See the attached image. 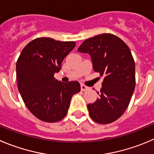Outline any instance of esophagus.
Segmentation results:
<instances>
[{"mask_svg":"<svg viewBox=\"0 0 154 154\" xmlns=\"http://www.w3.org/2000/svg\"><path fill=\"white\" fill-rule=\"evenodd\" d=\"M81 89L82 91H86L88 90L89 88L87 87V86L84 85H81Z\"/></svg>","mask_w":154,"mask_h":154,"instance_id":"1","label":"esophagus"}]
</instances>
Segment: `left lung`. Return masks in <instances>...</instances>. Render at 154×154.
I'll return each instance as SVG.
<instances>
[{
    "instance_id": "8db88e82",
    "label": "left lung",
    "mask_w": 154,
    "mask_h": 154,
    "mask_svg": "<svg viewBox=\"0 0 154 154\" xmlns=\"http://www.w3.org/2000/svg\"><path fill=\"white\" fill-rule=\"evenodd\" d=\"M91 57L93 69L103 76L100 97L88 105L91 118L99 124L118 119L128 107L135 88V64L131 51L109 33L88 38L78 48Z\"/></svg>"
}]
</instances>
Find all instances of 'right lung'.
<instances>
[{"label":"right lung","instance_id":"obj_1","mask_svg":"<svg viewBox=\"0 0 154 154\" xmlns=\"http://www.w3.org/2000/svg\"><path fill=\"white\" fill-rule=\"evenodd\" d=\"M75 46L74 42L38 38L23 48L17 60V79L20 95L29 111L44 122L63 119L68 112L72 97L81 90L78 82L63 83L54 77Z\"/></svg>","mask_w":154,"mask_h":154}]
</instances>
